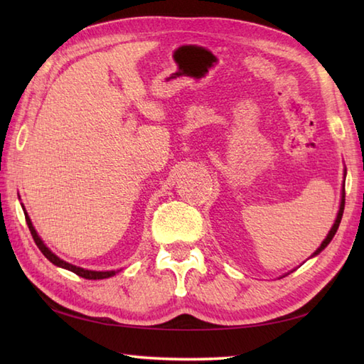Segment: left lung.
<instances>
[{
	"label": "left lung",
	"instance_id": "obj_1",
	"mask_svg": "<svg viewBox=\"0 0 364 364\" xmlns=\"http://www.w3.org/2000/svg\"><path fill=\"white\" fill-rule=\"evenodd\" d=\"M346 170H344V178H346ZM344 203H346V192H344V183H343V191H341V203H339V211H338V214H336V220H335V223L333 225H331V228H330V231H328V235H327V237L323 239L322 241V244H321V247H318V250H316L313 255H311V258L313 257H316V255H319L323 249H326V247L330 244V241L331 239H333V236L336 235V231H338V227H339V223H341V219H343V213H344ZM292 272V270H291Z\"/></svg>",
	"mask_w": 364,
	"mask_h": 364
}]
</instances>
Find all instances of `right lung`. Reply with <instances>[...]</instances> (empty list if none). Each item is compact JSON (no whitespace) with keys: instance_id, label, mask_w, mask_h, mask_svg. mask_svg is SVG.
<instances>
[{"instance_id":"add662e5","label":"right lung","mask_w":364,"mask_h":364,"mask_svg":"<svg viewBox=\"0 0 364 364\" xmlns=\"http://www.w3.org/2000/svg\"><path fill=\"white\" fill-rule=\"evenodd\" d=\"M21 208H23V213H25V219H26V223H28V227H29L31 235H33V237H34L36 245H37L38 249H41V252L45 255V258L48 259V261H51L54 266L70 270V272H73V274H76V275H80V277H82V278H87V280H103V278H109V277H112V275H115V274L119 272V270H89V269L75 266V264H70V262L60 259V258L58 257V255H54V253L48 249V247L45 245V242L42 241V237L37 235V231H36V228H34V225H33V222H31L29 215H28V213H26V210H25V206H23V203H21Z\"/></svg>"}]
</instances>
